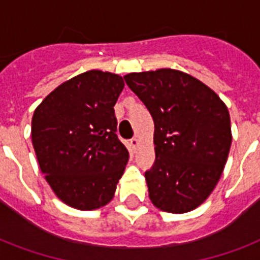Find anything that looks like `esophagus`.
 Returning a JSON list of instances; mask_svg holds the SVG:
<instances>
[{
  "instance_id": "34e87169",
  "label": "esophagus",
  "mask_w": 260,
  "mask_h": 260,
  "mask_svg": "<svg viewBox=\"0 0 260 260\" xmlns=\"http://www.w3.org/2000/svg\"><path fill=\"white\" fill-rule=\"evenodd\" d=\"M129 146L132 147V150H136V148H138V146H139V140L136 138H132L129 140Z\"/></svg>"
}]
</instances>
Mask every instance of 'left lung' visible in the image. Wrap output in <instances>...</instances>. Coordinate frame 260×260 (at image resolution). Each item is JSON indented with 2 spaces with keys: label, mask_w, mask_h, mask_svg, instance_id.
Returning a JSON list of instances; mask_svg holds the SVG:
<instances>
[{
  "label": "left lung",
  "mask_w": 260,
  "mask_h": 260,
  "mask_svg": "<svg viewBox=\"0 0 260 260\" xmlns=\"http://www.w3.org/2000/svg\"><path fill=\"white\" fill-rule=\"evenodd\" d=\"M124 79L155 124V162L144 174L151 201L170 213L196 209L213 191L228 158L225 104L201 81L171 69Z\"/></svg>",
  "instance_id": "left-lung-1"
}]
</instances>
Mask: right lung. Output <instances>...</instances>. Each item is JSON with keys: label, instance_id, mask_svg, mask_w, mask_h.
<instances>
[{"label": "right lung", "instance_id": "obj_1", "mask_svg": "<svg viewBox=\"0 0 260 260\" xmlns=\"http://www.w3.org/2000/svg\"><path fill=\"white\" fill-rule=\"evenodd\" d=\"M121 77L100 70L77 75L50 93L32 117V144L54 193L75 209L113 198L129 154L117 138L113 106Z\"/></svg>", "mask_w": 260, "mask_h": 260}]
</instances>
